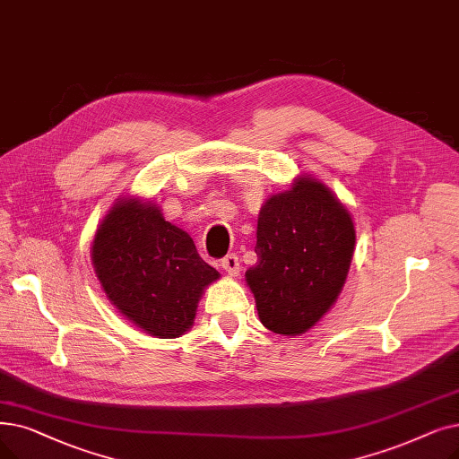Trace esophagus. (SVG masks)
<instances>
[{"mask_svg":"<svg viewBox=\"0 0 459 459\" xmlns=\"http://www.w3.org/2000/svg\"><path fill=\"white\" fill-rule=\"evenodd\" d=\"M221 268H223L230 277H236L238 272H240V261H238L236 255H227L225 258H221Z\"/></svg>","mask_w":459,"mask_h":459,"instance_id":"esophagus-1","label":"esophagus"}]
</instances>
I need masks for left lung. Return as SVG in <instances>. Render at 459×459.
Instances as JSON below:
<instances>
[{
    "label": "left lung",
    "mask_w": 459,
    "mask_h": 459,
    "mask_svg": "<svg viewBox=\"0 0 459 459\" xmlns=\"http://www.w3.org/2000/svg\"><path fill=\"white\" fill-rule=\"evenodd\" d=\"M352 215L328 186L300 174L258 212V261L246 272L261 323L300 335L330 311L351 268Z\"/></svg>",
    "instance_id": "8db88e82"
}]
</instances>
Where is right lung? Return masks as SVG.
<instances>
[{
	"instance_id": "right-lung-1",
	"label": "right lung",
	"mask_w": 459,
	"mask_h": 459,
	"mask_svg": "<svg viewBox=\"0 0 459 459\" xmlns=\"http://www.w3.org/2000/svg\"><path fill=\"white\" fill-rule=\"evenodd\" d=\"M91 264L110 304L143 332L172 340L195 321L204 289L219 272L193 238L141 196H119L97 227Z\"/></svg>"
}]
</instances>
